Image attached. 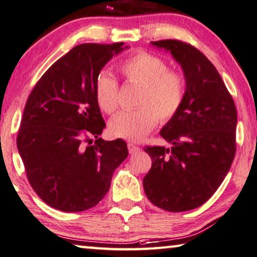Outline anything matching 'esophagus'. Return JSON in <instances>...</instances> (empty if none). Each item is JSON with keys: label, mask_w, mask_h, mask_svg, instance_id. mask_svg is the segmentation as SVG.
Instances as JSON below:
<instances>
[{"label": "esophagus", "mask_w": 257, "mask_h": 257, "mask_svg": "<svg viewBox=\"0 0 257 257\" xmlns=\"http://www.w3.org/2000/svg\"><path fill=\"white\" fill-rule=\"evenodd\" d=\"M128 151L130 154H134V153H137L138 151H141V149H140V146H137L135 144L128 143Z\"/></svg>", "instance_id": "esophagus-1"}]
</instances>
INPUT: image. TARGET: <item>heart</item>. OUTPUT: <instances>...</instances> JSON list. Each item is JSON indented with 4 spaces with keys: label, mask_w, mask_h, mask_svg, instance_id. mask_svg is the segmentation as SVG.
Returning <instances> with one entry per match:
<instances>
[{
    "label": "heart",
    "mask_w": 257,
    "mask_h": 257,
    "mask_svg": "<svg viewBox=\"0 0 257 257\" xmlns=\"http://www.w3.org/2000/svg\"><path fill=\"white\" fill-rule=\"evenodd\" d=\"M119 70L125 82L141 85L135 111H123L109 121L114 137L138 142L152 132L160 120H173L180 112L186 93V80L180 71L169 70L161 57L138 52L121 62ZM95 96L105 113L113 114L119 107V83L111 72L101 71L95 81Z\"/></svg>",
    "instance_id": "obj_1"
}]
</instances>
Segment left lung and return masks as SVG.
Returning a JSON list of instances; mask_svg holds the SVG:
<instances>
[{
  "label": "left lung",
  "instance_id": "obj_1",
  "mask_svg": "<svg viewBox=\"0 0 257 257\" xmlns=\"http://www.w3.org/2000/svg\"><path fill=\"white\" fill-rule=\"evenodd\" d=\"M152 44L181 64L186 93L180 112L160 132L173 148H144L152 167L143 186L159 208L186 211L208 200L229 172L237 150V109L217 70L197 48L178 40Z\"/></svg>",
  "mask_w": 257,
  "mask_h": 257
}]
</instances>
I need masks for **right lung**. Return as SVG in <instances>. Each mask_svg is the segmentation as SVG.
Returning a JSON list of instances; mask_svg holds the SVG:
<instances>
[{
	"label": "right lung",
	"mask_w": 257,
	"mask_h": 257,
	"mask_svg": "<svg viewBox=\"0 0 257 257\" xmlns=\"http://www.w3.org/2000/svg\"><path fill=\"white\" fill-rule=\"evenodd\" d=\"M123 44L74 47L28 96L17 148L31 186L52 208L76 213L95 207L128 157L123 140L99 137L105 122L95 96L97 75Z\"/></svg>",
	"instance_id": "right-lung-1"
}]
</instances>
